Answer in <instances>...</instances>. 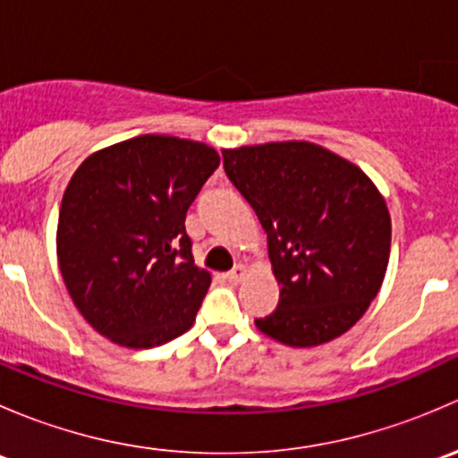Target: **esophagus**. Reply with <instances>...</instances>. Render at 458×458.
Here are the masks:
<instances>
[{"instance_id": "obj_1", "label": "esophagus", "mask_w": 458, "mask_h": 458, "mask_svg": "<svg viewBox=\"0 0 458 458\" xmlns=\"http://www.w3.org/2000/svg\"><path fill=\"white\" fill-rule=\"evenodd\" d=\"M243 276H246V267H243L242 263H237V266H234L233 270L225 272V279H228L230 284H237V281H242Z\"/></svg>"}]
</instances>
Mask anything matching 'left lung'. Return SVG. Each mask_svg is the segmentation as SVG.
<instances>
[{
	"label": "left lung",
	"instance_id": "1",
	"mask_svg": "<svg viewBox=\"0 0 458 458\" xmlns=\"http://www.w3.org/2000/svg\"><path fill=\"white\" fill-rule=\"evenodd\" d=\"M224 170L267 234L279 306L255 318L294 348L336 339L377 297L390 259L386 201L363 170L308 141L224 150Z\"/></svg>",
	"mask_w": 458,
	"mask_h": 458
}]
</instances>
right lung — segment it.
Listing matches in <instances>:
<instances>
[{
    "instance_id": "1",
    "label": "right lung",
    "mask_w": 458,
    "mask_h": 458,
    "mask_svg": "<svg viewBox=\"0 0 458 458\" xmlns=\"http://www.w3.org/2000/svg\"><path fill=\"white\" fill-rule=\"evenodd\" d=\"M219 165L215 148L141 135L90 155L64 192L57 257L77 310L126 348H155L195 321L210 275L186 212Z\"/></svg>"
}]
</instances>
